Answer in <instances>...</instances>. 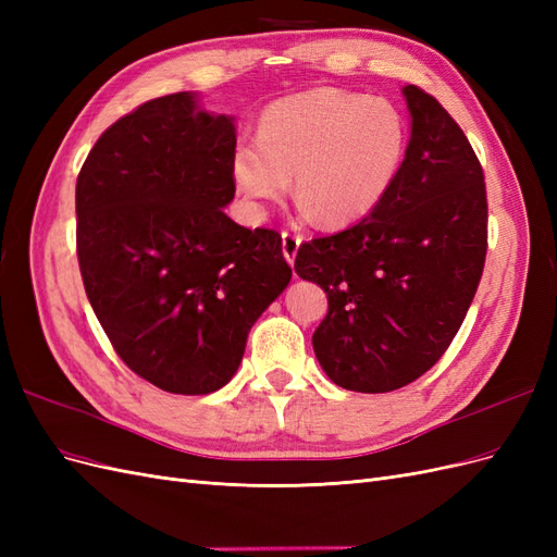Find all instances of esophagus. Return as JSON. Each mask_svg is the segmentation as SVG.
<instances>
[{
	"label": "esophagus",
	"mask_w": 557,
	"mask_h": 557,
	"mask_svg": "<svg viewBox=\"0 0 557 557\" xmlns=\"http://www.w3.org/2000/svg\"><path fill=\"white\" fill-rule=\"evenodd\" d=\"M299 237L297 234H293V232H283L281 234V244H283V256H285V260H288L290 264L295 262V256H297V248H299Z\"/></svg>",
	"instance_id": "1"
}]
</instances>
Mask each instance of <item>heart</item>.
Wrapping results in <instances>:
<instances>
[{
    "label": "heart",
    "instance_id": "heart-1",
    "mask_svg": "<svg viewBox=\"0 0 557 557\" xmlns=\"http://www.w3.org/2000/svg\"><path fill=\"white\" fill-rule=\"evenodd\" d=\"M407 153V121L387 99L313 88L276 99L258 121V141L232 150L234 188L250 211L290 188L325 227L356 223L391 190Z\"/></svg>",
    "mask_w": 557,
    "mask_h": 557
}]
</instances>
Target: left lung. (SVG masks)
Returning <instances> with one entry per match:
<instances>
[{"instance_id": "left-lung-1", "label": "left lung", "mask_w": 557, "mask_h": 557, "mask_svg": "<svg viewBox=\"0 0 557 557\" xmlns=\"http://www.w3.org/2000/svg\"><path fill=\"white\" fill-rule=\"evenodd\" d=\"M404 97L411 141L391 190L360 223L305 242L295 258V272L327 293L315 358L356 393H391L434 367L485 264L487 199L474 148L430 92L407 86Z\"/></svg>"}]
</instances>
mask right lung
<instances>
[{
	"label": "right lung",
	"instance_id": "obj_1",
	"mask_svg": "<svg viewBox=\"0 0 557 557\" xmlns=\"http://www.w3.org/2000/svg\"><path fill=\"white\" fill-rule=\"evenodd\" d=\"M232 117L190 92L134 109L76 178V252L92 311L134 374L209 395L239 369L252 323L290 283L276 230H248L234 199Z\"/></svg>",
	"mask_w": 557,
	"mask_h": 557
}]
</instances>
